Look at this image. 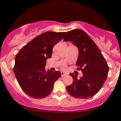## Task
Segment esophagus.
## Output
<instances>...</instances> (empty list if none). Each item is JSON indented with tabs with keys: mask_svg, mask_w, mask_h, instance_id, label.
I'll return each mask as SVG.
<instances>
[{
	"mask_svg": "<svg viewBox=\"0 0 121 121\" xmlns=\"http://www.w3.org/2000/svg\"><path fill=\"white\" fill-rule=\"evenodd\" d=\"M61 73V76H64L67 75V73H65V72H64V71H62Z\"/></svg>",
	"mask_w": 121,
	"mask_h": 121,
	"instance_id": "esophagus-1",
	"label": "esophagus"
}]
</instances>
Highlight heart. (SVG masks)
<instances>
[{"label": "heart", "instance_id": "b5f03b06", "mask_svg": "<svg viewBox=\"0 0 121 121\" xmlns=\"http://www.w3.org/2000/svg\"><path fill=\"white\" fill-rule=\"evenodd\" d=\"M63 68H65V67H64H64H63Z\"/></svg>", "mask_w": 121, "mask_h": 121}]
</instances>
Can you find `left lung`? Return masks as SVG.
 I'll return each mask as SVG.
<instances>
[{"label":"left lung","instance_id":"1","mask_svg":"<svg viewBox=\"0 0 121 121\" xmlns=\"http://www.w3.org/2000/svg\"><path fill=\"white\" fill-rule=\"evenodd\" d=\"M70 41L79 49V56L76 65L79 66L83 76L78 79L73 73V83L66 87L73 97L88 99L99 92L107 79L109 70L107 62L92 39L82 30L69 31L64 38Z\"/></svg>","mask_w":121,"mask_h":121}]
</instances>
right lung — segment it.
I'll return each mask as SVG.
<instances>
[{"mask_svg": "<svg viewBox=\"0 0 121 121\" xmlns=\"http://www.w3.org/2000/svg\"><path fill=\"white\" fill-rule=\"evenodd\" d=\"M67 32L43 33L24 46L16 55L14 72L22 90L30 97L45 98L54 83L61 77L60 71H45L46 60L51 58L52 49Z\"/></svg>", "mask_w": 121, "mask_h": 121, "instance_id": "add662e5", "label": "right lung"}]
</instances>
